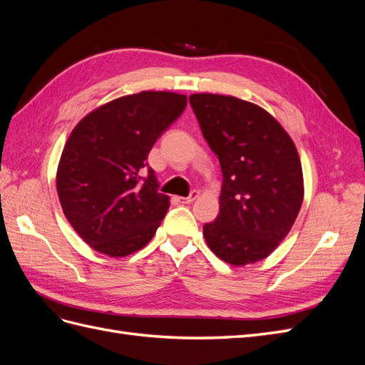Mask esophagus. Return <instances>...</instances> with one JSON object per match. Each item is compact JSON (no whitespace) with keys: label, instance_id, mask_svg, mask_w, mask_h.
<instances>
[{"label":"esophagus","instance_id":"34e87169","mask_svg":"<svg viewBox=\"0 0 365 365\" xmlns=\"http://www.w3.org/2000/svg\"><path fill=\"white\" fill-rule=\"evenodd\" d=\"M197 196H200V192H197V190H193V192L190 193V196H187V197H184V196H178V197H176V201L181 202V204H190V202H193V201L196 200Z\"/></svg>","mask_w":365,"mask_h":365}]
</instances>
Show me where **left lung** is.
<instances>
[{
  "instance_id": "left-lung-1",
  "label": "left lung",
  "mask_w": 365,
  "mask_h": 365,
  "mask_svg": "<svg viewBox=\"0 0 365 365\" xmlns=\"http://www.w3.org/2000/svg\"><path fill=\"white\" fill-rule=\"evenodd\" d=\"M190 105L224 176L219 215L204 225L207 245L233 267L267 259L288 236L303 204L294 141L256 103L201 93L190 96Z\"/></svg>"
}]
</instances>
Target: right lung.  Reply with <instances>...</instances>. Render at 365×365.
I'll return each mask as SVG.
<instances>
[{"label":"right lung","instance_id":"add662e5","mask_svg":"<svg viewBox=\"0 0 365 365\" xmlns=\"http://www.w3.org/2000/svg\"><path fill=\"white\" fill-rule=\"evenodd\" d=\"M187 106V96L141 91L86 114L65 143L56 189L65 217L83 242L109 257L148 245L169 210L155 173L141 180L157 138Z\"/></svg>","mask_w":365,"mask_h":365}]
</instances>
